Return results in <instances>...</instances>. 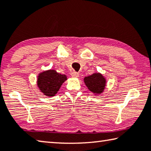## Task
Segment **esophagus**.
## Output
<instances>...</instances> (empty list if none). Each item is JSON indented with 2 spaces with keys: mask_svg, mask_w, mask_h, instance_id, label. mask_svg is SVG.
Returning <instances> with one entry per match:
<instances>
[{
  "mask_svg": "<svg viewBox=\"0 0 151 151\" xmlns=\"http://www.w3.org/2000/svg\"><path fill=\"white\" fill-rule=\"evenodd\" d=\"M78 75H79V74L75 71H73L71 73V76H73V77H78Z\"/></svg>",
  "mask_w": 151,
  "mask_h": 151,
  "instance_id": "1",
  "label": "esophagus"
}]
</instances>
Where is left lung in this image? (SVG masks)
I'll use <instances>...</instances> for the list:
<instances>
[{
    "label": "left lung",
    "instance_id": "left-lung-1",
    "mask_svg": "<svg viewBox=\"0 0 151 151\" xmlns=\"http://www.w3.org/2000/svg\"><path fill=\"white\" fill-rule=\"evenodd\" d=\"M85 83L91 91L94 93H101L106 85V80L101 74L97 73L86 76Z\"/></svg>",
    "mask_w": 151,
    "mask_h": 151
}]
</instances>
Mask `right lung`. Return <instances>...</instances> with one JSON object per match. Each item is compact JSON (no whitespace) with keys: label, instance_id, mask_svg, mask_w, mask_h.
Returning a JSON list of instances; mask_svg holds the SVG:
<instances>
[{"label":"right lung","instance_id":"right-lung-1","mask_svg":"<svg viewBox=\"0 0 151 151\" xmlns=\"http://www.w3.org/2000/svg\"><path fill=\"white\" fill-rule=\"evenodd\" d=\"M66 79V75L50 70L40 74L37 78V85L45 95L52 97L56 94Z\"/></svg>","mask_w":151,"mask_h":151}]
</instances>
